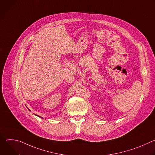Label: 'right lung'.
<instances>
[{"mask_svg":"<svg viewBox=\"0 0 155 155\" xmlns=\"http://www.w3.org/2000/svg\"><path fill=\"white\" fill-rule=\"evenodd\" d=\"M37 116H38V115H37Z\"/></svg>","mask_w":155,"mask_h":155,"instance_id":"1","label":"right lung"}]
</instances>
